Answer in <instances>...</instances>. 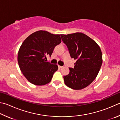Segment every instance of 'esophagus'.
<instances>
[{"instance_id":"1","label":"esophagus","mask_w":120,"mask_h":120,"mask_svg":"<svg viewBox=\"0 0 120 120\" xmlns=\"http://www.w3.org/2000/svg\"><path fill=\"white\" fill-rule=\"evenodd\" d=\"M58 67L59 68H63V67L62 66H59V65L58 66Z\"/></svg>"}]
</instances>
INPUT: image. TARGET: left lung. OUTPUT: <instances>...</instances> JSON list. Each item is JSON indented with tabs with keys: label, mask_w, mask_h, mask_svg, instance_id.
<instances>
[{
	"label": "left lung",
	"mask_w": 120,
	"mask_h": 120,
	"mask_svg": "<svg viewBox=\"0 0 120 120\" xmlns=\"http://www.w3.org/2000/svg\"><path fill=\"white\" fill-rule=\"evenodd\" d=\"M72 58L77 60L74 68L64 76V83L74 90L88 86L96 78L102 64L99 45L92 39L81 32L60 34Z\"/></svg>",
	"instance_id": "left-lung-1"
}]
</instances>
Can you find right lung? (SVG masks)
<instances>
[{
  "label": "right lung",
  "mask_w": 120,
  "mask_h": 120,
  "mask_svg": "<svg viewBox=\"0 0 120 120\" xmlns=\"http://www.w3.org/2000/svg\"><path fill=\"white\" fill-rule=\"evenodd\" d=\"M61 42L60 34L45 30L34 32L23 41L18 51V62L28 81L36 86H43L51 81L58 67L46 62V56H51L54 48Z\"/></svg>",
  "instance_id": "add662e5"
}]
</instances>
